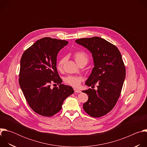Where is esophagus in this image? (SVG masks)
I'll use <instances>...</instances> for the list:
<instances>
[{
  "mask_svg": "<svg viewBox=\"0 0 147 147\" xmlns=\"http://www.w3.org/2000/svg\"><path fill=\"white\" fill-rule=\"evenodd\" d=\"M74 92H76V93H81V91H80V90H77V89H74Z\"/></svg>",
  "mask_w": 147,
  "mask_h": 147,
  "instance_id": "obj_1",
  "label": "esophagus"
}]
</instances>
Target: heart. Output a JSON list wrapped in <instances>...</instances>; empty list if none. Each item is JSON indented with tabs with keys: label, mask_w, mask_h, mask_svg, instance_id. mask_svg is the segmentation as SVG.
Returning <instances> with one entry per match:
<instances>
[{
	"label": "heart",
	"mask_w": 147,
	"mask_h": 147,
	"mask_svg": "<svg viewBox=\"0 0 147 147\" xmlns=\"http://www.w3.org/2000/svg\"><path fill=\"white\" fill-rule=\"evenodd\" d=\"M74 58L77 63L79 65L81 63H84L86 65L88 61V57L87 54L83 52H77L74 54ZM65 59H61L58 63L57 69L59 70H61L62 69L63 65L64 63ZM82 80V78L80 76H69L66 77L65 79V82L67 84L74 87H78L81 82Z\"/></svg>",
	"instance_id": "1"
}]
</instances>
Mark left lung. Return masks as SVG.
<instances>
[{
  "mask_svg": "<svg viewBox=\"0 0 147 147\" xmlns=\"http://www.w3.org/2000/svg\"><path fill=\"white\" fill-rule=\"evenodd\" d=\"M76 42L92 54L94 67L86 85L97 90L83 91L88 96L83 109L90 116L99 117L107 115L115 106L120 96L125 77V69L117 48L98 36L81 38Z\"/></svg>",
  "mask_w": 147,
  "mask_h": 147,
  "instance_id": "1",
  "label": "left lung"
}]
</instances>
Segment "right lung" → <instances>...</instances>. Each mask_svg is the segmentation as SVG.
Listing matches in <instances>:
<instances>
[{
    "label": "right lung",
    "mask_w": 147,
    "mask_h": 147,
    "mask_svg": "<svg viewBox=\"0 0 147 147\" xmlns=\"http://www.w3.org/2000/svg\"><path fill=\"white\" fill-rule=\"evenodd\" d=\"M67 44L65 40L43 38L28 48L21 58L20 88L31 108L41 116L50 117L57 113L65 99L74 93L71 87L61 84L56 68L57 54ZM52 82L59 87L52 89Z\"/></svg>",
    "instance_id": "1"
}]
</instances>
